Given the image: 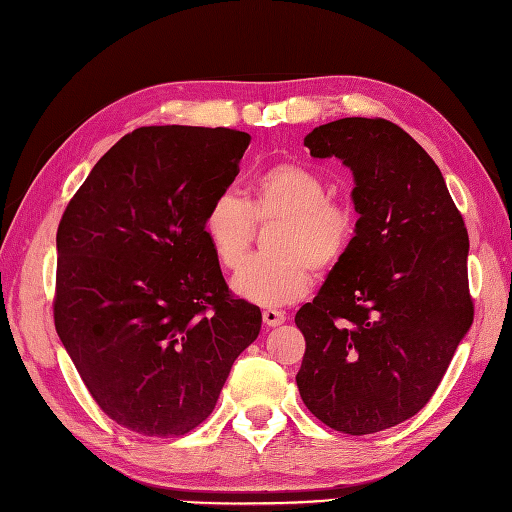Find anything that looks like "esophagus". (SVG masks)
<instances>
[{"mask_svg":"<svg viewBox=\"0 0 512 512\" xmlns=\"http://www.w3.org/2000/svg\"><path fill=\"white\" fill-rule=\"evenodd\" d=\"M262 320H265L267 327H280V324H284L286 316L280 309H265V312H262Z\"/></svg>","mask_w":512,"mask_h":512,"instance_id":"obj_1","label":"esophagus"}]
</instances>
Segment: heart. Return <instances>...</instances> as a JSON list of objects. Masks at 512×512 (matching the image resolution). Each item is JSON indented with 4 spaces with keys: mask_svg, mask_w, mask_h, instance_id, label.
<instances>
[{
    "mask_svg": "<svg viewBox=\"0 0 512 512\" xmlns=\"http://www.w3.org/2000/svg\"><path fill=\"white\" fill-rule=\"evenodd\" d=\"M267 250L247 262L232 280L241 299L262 307L299 301L314 284V271L327 273L344 260L354 237L350 209L331 203L329 185L314 170L277 164L260 173L250 196L222 192L207 207L203 230L215 260L228 271L241 267L254 241L256 224H273Z\"/></svg>",
    "mask_w": 512,
    "mask_h": 512,
    "instance_id": "heart-1",
    "label": "heart"
}]
</instances>
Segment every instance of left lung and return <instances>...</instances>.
Here are the masks:
<instances>
[{
  "mask_svg": "<svg viewBox=\"0 0 512 512\" xmlns=\"http://www.w3.org/2000/svg\"><path fill=\"white\" fill-rule=\"evenodd\" d=\"M303 145L350 168L359 220L294 316L307 344L297 386L324 425L365 436L425 408L470 331L468 230L436 162L395 123L337 119Z\"/></svg>",
  "mask_w": 512,
  "mask_h": 512,
  "instance_id": "8db88e82",
  "label": "left lung"
}]
</instances>
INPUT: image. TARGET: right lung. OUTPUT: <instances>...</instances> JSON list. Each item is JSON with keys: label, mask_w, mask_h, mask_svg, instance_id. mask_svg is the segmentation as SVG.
<instances>
[{"label": "right lung", "mask_w": 512, "mask_h": 512, "mask_svg": "<svg viewBox=\"0 0 512 512\" xmlns=\"http://www.w3.org/2000/svg\"><path fill=\"white\" fill-rule=\"evenodd\" d=\"M250 141L228 128H138L59 222L57 335L96 404L130 431L198 427L260 333V309L230 297L203 230Z\"/></svg>", "instance_id": "add662e5"}]
</instances>
